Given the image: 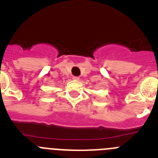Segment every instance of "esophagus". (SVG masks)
<instances>
[{"label":"esophagus","mask_w":158,"mask_h":158,"mask_svg":"<svg viewBox=\"0 0 158 158\" xmlns=\"http://www.w3.org/2000/svg\"><path fill=\"white\" fill-rule=\"evenodd\" d=\"M73 79L75 81H79L80 80V77H73Z\"/></svg>","instance_id":"34e87169"}]
</instances>
